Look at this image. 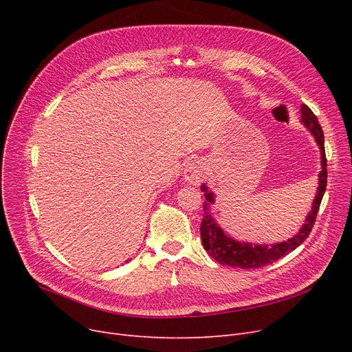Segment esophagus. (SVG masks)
Here are the masks:
<instances>
[{"mask_svg":"<svg viewBox=\"0 0 352 352\" xmlns=\"http://www.w3.org/2000/svg\"><path fill=\"white\" fill-rule=\"evenodd\" d=\"M207 170L206 164L201 160H192L187 164L186 170H184V179H186L191 186H198V184L206 178Z\"/></svg>","mask_w":352,"mask_h":352,"instance_id":"obj_1","label":"esophagus"}]
</instances>
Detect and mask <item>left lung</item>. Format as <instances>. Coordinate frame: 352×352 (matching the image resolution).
Segmentation results:
<instances>
[{
	"label": "left lung",
	"instance_id": "1",
	"mask_svg": "<svg viewBox=\"0 0 352 352\" xmlns=\"http://www.w3.org/2000/svg\"><path fill=\"white\" fill-rule=\"evenodd\" d=\"M301 122L311 133V135L314 137V140H316L320 148L321 171L318 174V188H317L316 198L312 201L311 211L308 212L300 231L292 238L287 239V241L275 243V244H251V243L238 241V239L232 238L227 231H224L217 224L214 215L211 214V206H214L215 195L207 187V184H202L201 186V191L204 192V197L207 199L204 202V218H202L201 228H199L202 245H204L206 251L219 264L230 265L234 268H244V270L265 267L268 264L275 263L276 260H280V258L285 256L297 247H300L308 238L314 227V223H316V217L320 210L321 199L327 188V158H325V150H324L322 128L318 124L317 117L314 116L312 111L305 104L301 105Z\"/></svg>",
	"mask_w": 352,
	"mask_h": 352
}]
</instances>
